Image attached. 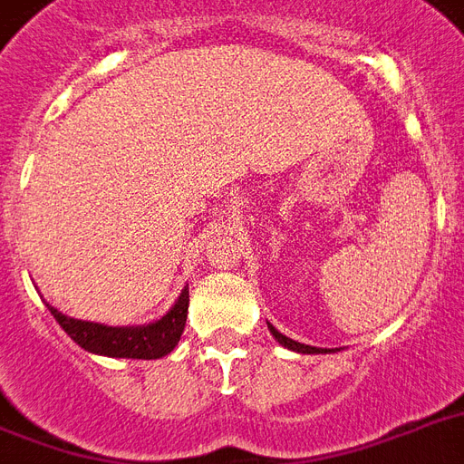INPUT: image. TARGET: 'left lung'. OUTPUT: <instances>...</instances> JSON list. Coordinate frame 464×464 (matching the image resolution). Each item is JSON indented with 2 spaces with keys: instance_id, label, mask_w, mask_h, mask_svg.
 <instances>
[{
  "instance_id": "obj_1",
  "label": "left lung",
  "mask_w": 464,
  "mask_h": 464,
  "mask_svg": "<svg viewBox=\"0 0 464 464\" xmlns=\"http://www.w3.org/2000/svg\"><path fill=\"white\" fill-rule=\"evenodd\" d=\"M269 332H272V337L279 342L282 346H286V349H291V352H298V353H320V349L317 346H308V344H301V342H294L291 337H286V334H282L279 330H275L272 324H269Z\"/></svg>"
}]
</instances>
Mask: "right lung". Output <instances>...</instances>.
Returning <instances> with one entry per match:
<instances>
[{"label": "right lung", "instance_id": "add662e5", "mask_svg": "<svg viewBox=\"0 0 464 464\" xmlns=\"http://www.w3.org/2000/svg\"><path fill=\"white\" fill-rule=\"evenodd\" d=\"M189 291L182 289L175 305L166 315L151 324H137V327H111V324L76 320L47 304L60 327L74 339L76 344L91 353H103L112 359H160L175 349L180 342L188 320Z\"/></svg>", "mask_w": 464, "mask_h": 464}]
</instances>
